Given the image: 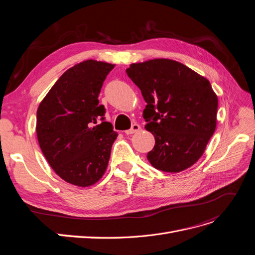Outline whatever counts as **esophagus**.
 Listing matches in <instances>:
<instances>
[{
    "instance_id": "34e87169",
    "label": "esophagus",
    "mask_w": 255,
    "mask_h": 255,
    "mask_svg": "<svg viewBox=\"0 0 255 255\" xmlns=\"http://www.w3.org/2000/svg\"><path fill=\"white\" fill-rule=\"evenodd\" d=\"M138 130H140V126L137 125V123H134V125L132 126V128H130L128 130H126V134L127 135H130V134H134V133L138 132Z\"/></svg>"
}]
</instances>
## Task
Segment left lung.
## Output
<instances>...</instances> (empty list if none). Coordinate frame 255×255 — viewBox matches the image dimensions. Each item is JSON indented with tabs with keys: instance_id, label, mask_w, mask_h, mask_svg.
<instances>
[{
	"instance_id": "obj_1",
	"label": "left lung",
	"mask_w": 255,
	"mask_h": 255,
	"mask_svg": "<svg viewBox=\"0 0 255 255\" xmlns=\"http://www.w3.org/2000/svg\"><path fill=\"white\" fill-rule=\"evenodd\" d=\"M127 73L146 102L144 128L155 138L150 164L175 173L197 163L217 125L218 98L210 81L168 58L132 64Z\"/></svg>"
}]
</instances>
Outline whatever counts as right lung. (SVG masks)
I'll use <instances>...</instances> for the list:
<instances>
[{"instance_id":"add662e5","label":"right lung","mask_w":255,"mask_h":255,"mask_svg":"<svg viewBox=\"0 0 255 255\" xmlns=\"http://www.w3.org/2000/svg\"><path fill=\"white\" fill-rule=\"evenodd\" d=\"M114 67L94 59L74 65L38 106L36 133L43 155L58 176L75 186L88 187L101 179L118 136L104 121L105 109L98 100Z\"/></svg>"}]
</instances>
